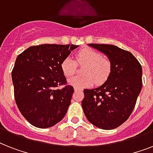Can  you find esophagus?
Listing matches in <instances>:
<instances>
[{
    "mask_svg": "<svg viewBox=\"0 0 153 153\" xmlns=\"http://www.w3.org/2000/svg\"><path fill=\"white\" fill-rule=\"evenodd\" d=\"M74 91H82V89L79 88V87H76V86H74Z\"/></svg>",
    "mask_w": 153,
    "mask_h": 153,
    "instance_id": "34e87169",
    "label": "esophagus"
}]
</instances>
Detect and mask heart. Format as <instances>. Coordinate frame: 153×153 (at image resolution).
<instances>
[{"mask_svg": "<svg viewBox=\"0 0 153 153\" xmlns=\"http://www.w3.org/2000/svg\"><path fill=\"white\" fill-rule=\"evenodd\" d=\"M74 60L66 57L61 62V70L66 77H71L75 73L77 65H84L82 75L74 76L69 79V83L76 87H86L92 85L99 86L106 82L112 71V63L108 58L100 51L90 48H85L74 53Z\"/></svg>", "mask_w": 153, "mask_h": 153, "instance_id": "1", "label": "heart"}]
</instances>
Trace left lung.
<instances>
[{
    "label": "left lung",
    "mask_w": 153,
    "mask_h": 153,
    "mask_svg": "<svg viewBox=\"0 0 153 153\" xmlns=\"http://www.w3.org/2000/svg\"><path fill=\"white\" fill-rule=\"evenodd\" d=\"M109 57V79L95 89L84 90L82 106L91 123L102 129H114L132 114L142 88V67L131 52L110 44H90Z\"/></svg>",
    "instance_id": "8db88e82"
}]
</instances>
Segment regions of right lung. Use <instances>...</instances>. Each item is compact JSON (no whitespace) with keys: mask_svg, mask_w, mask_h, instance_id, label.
Here are the masks:
<instances>
[{"mask_svg":"<svg viewBox=\"0 0 153 153\" xmlns=\"http://www.w3.org/2000/svg\"><path fill=\"white\" fill-rule=\"evenodd\" d=\"M76 48L74 44H41L30 47L16 57L12 71L15 101L32 126L49 128L67 114L74 88L67 84L60 65Z\"/></svg>","mask_w":153,"mask_h":153,"instance_id":"obj_1","label":"right lung"}]
</instances>
